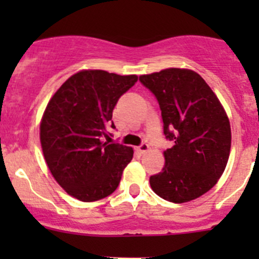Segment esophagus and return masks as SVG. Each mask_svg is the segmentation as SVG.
Instances as JSON below:
<instances>
[{"label":"esophagus","mask_w":259,"mask_h":259,"mask_svg":"<svg viewBox=\"0 0 259 259\" xmlns=\"http://www.w3.org/2000/svg\"><path fill=\"white\" fill-rule=\"evenodd\" d=\"M149 149H150V146H149L148 144H146V143H143L142 145H140V146H138V148H137V150L139 151V153L144 154V153H146V151H149Z\"/></svg>","instance_id":"obj_1"}]
</instances>
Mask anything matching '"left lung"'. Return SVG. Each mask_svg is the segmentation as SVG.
<instances>
[{
    "label": "left lung",
    "instance_id": "obj_1",
    "mask_svg": "<svg viewBox=\"0 0 259 259\" xmlns=\"http://www.w3.org/2000/svg\"><path fill=\"white\" fill-rule=\"evenodd\" d=\"M158 99L164 134L174 145L164 150L151 189L171 203H187L217 184L231 153V124L204 79L189 69L169 67L139 76Z\"/></svg>",
    "mask_w": 259,
    "mask_h": 259
}]
</instances>
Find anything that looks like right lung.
I'll list each match as a JSON object with an SVG mask.
<instances>
[{
    "mask_svg": "<svg viewBox=\"0 0 259 259\" xmlns=\"http://www.w3.org/2000/svg\"><path fill=\"white\" fill-rule=\"evenodd\" d=\"M137 75L81 70L50 99L40 122L44 158L60 187L81 202L108 197L132 161V146L108 144V127L117 100Z\"/></svg>",
    "mask_w": 259,
    "mask_h": 259,
    "instance_id": "add662e5",
    "label": "right lung"
}]
</instances>
